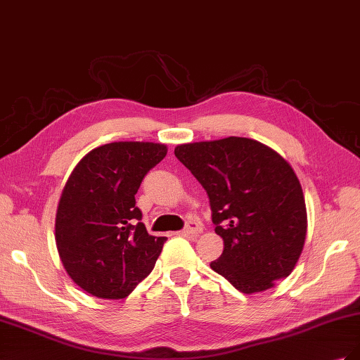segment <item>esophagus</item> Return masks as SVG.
Here are the masks:
<instances>
[{
    "mask_svg": "<svg viewBox=\"0 0 360 360\" xmlns=\"http://www.w3.org/2000/svg\"><path fill=\"white\" fill-rule=\"evenodd\" d=\"M200 233H201V226L197 222H189L183 230V234H186V236H195V234H200Z\"/></svg>",
    "mask_w": 360,
    "mask_h": 360,
    "instance_id": "1",
    "label": "esophagus"
}]
</instances>
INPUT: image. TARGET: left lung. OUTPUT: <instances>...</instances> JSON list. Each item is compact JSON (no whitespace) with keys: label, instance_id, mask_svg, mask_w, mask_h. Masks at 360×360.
<instances>
[{"label":"left lung","instance_id":"left-lung-1","mask_svg":"<svg viewBox=\"0 0 360 360\" xmlns=\"http://www.w3.org/2000/svg\"><path fill=\"white\" fill-rule=\"evenodd\" d=\"M174 155L209 195L214 233L224 240L210 267L245 294L287 278L308 228L303 191L290 163L240 136L180 144Z\"/></svg>","mask_w":360,"mask_h":360}]
</instances>
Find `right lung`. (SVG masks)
<instances>
[{"mask_svg":"<svg viewBox=\"0 0 360 360\" xmlns=\"http://www.w3.org/2000/svg\"><path fill=\"white\" fill-rule=\"evenodd\" d=\"M167 151L146 141L105 144L86 153L64 184L56 216L58 255L91 296L124 299L153 270L167 237L147 233L135 193Z\"/></svg>","mask_w":360,"mask_h":360,"instance_id":"right-lung-1","label":"right lung"}]
</instances>
